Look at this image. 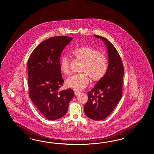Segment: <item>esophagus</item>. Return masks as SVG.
<instances>
[{
    "mask_svg": "<svg viewBox=\"0 0 154 154\" xmlns=\"http://www.w3.org/2000/svg\"><path fill=\"white\" fill-rule=\"evenodd\" d=\"M74 94L75 95H79L80 94V91H74Z\"/></svg>",
    "mask_w": 154,
    "mask_h": 154,
    "instance_id": "34e87169",
    "label": "esophagus"
}]
</instances>
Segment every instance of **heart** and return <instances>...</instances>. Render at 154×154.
Here are the masks:
<instances>
[{
    "mask_svg": "<svg viewBox=\"0 0 154 154\" xmlns=\"http://www.w3.org/2000/svg\"><path fill=\"white\" fill-rule=\"evenodd\" d=\"M76 60L83 62L80 71L83 73L72 75L66 80L67 87L75 90L84 89L91 82L97 83L106 75L108 67V61L105 55L91 46H82L71 52ZM60 69L65 74L70 72V63L66 57L63 56L59 63Z\"/></svg>",
    "mask_w": 154,
    "mask_h": 154,
    "instance_id": "obj_1",
    "label": "heart"
}]
</instances>
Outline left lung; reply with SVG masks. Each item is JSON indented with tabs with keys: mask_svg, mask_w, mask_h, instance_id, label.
Segmentation results:
<instances>
[{
	"mask_svg": "<svg viewBox=\"0 0 154 154\" xmlns=\"http://www.w3.org/2000/svg\"><path fill=\"white\" fill-rule=\"evenodd\" d=\"M94 36L102 40L106 45L108 67L104 77L88 92V100L84 109L88 117L100 121L112 113L122 98L124 67L121 56L113 44L103 37Z\"/></svg>",
	"mask_w": 154,
	"mask_h": 154,
	"instance_id": "8db88e82",
	"label": "left lung"
}]
</instances>
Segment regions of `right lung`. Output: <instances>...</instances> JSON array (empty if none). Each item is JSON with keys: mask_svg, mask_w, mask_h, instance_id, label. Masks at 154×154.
<instances>
[{"mask_svg": "<svg viewBox=\"0 0 154 154\" xmlns=\"http://www.w3.org/2000/svg\"><path fill=\"white\" fill-rule=\"evenodd\" d=\"M72 38L56 36L45 40L32 51L28 60L29 96L48 120H56L67 112L74 96L71 89L59 91L63 84L60 69L61 53Z\"/></svg>", "mask_w": 154, "mask_h": 154, "instance_id": "add662e5", "label": "right lung"}]
</instances>
